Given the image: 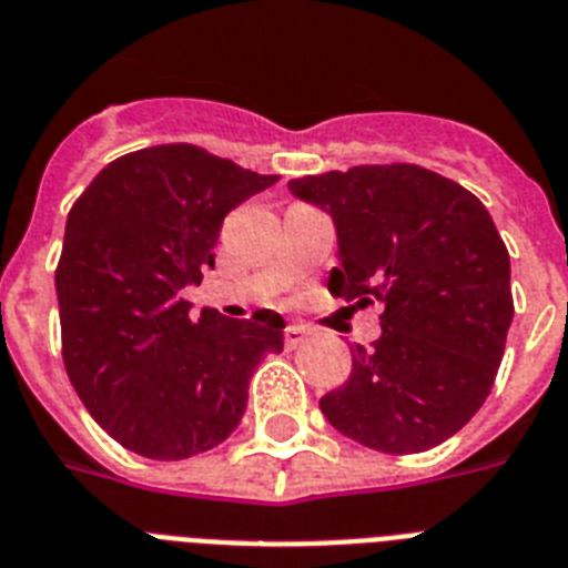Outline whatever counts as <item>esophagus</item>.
<instances>
[{
    "label": "esophagus",
    "mask_w": 568,
    "mask_h": 568,
    "mask_svg": "<svg viewBox=\"0 0 568 568\" xmlns=\"http://www.w3.org/2000/svg\"><path fill=\"white\" fill-rule=\"evenodd\" d=\"M306 338H308V329H306V326H300V324L285 326L283 341H285V347H288V349L303 347V344H306Z\"/></svg>",
    "instance_id": "34e87169"
}]
</instances>
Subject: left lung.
<instances>
[{"label":"left lung","instance_id":"obj_1","mask_svg":"<svg viewBox=\"0 0 568 568\" xmlns=\"http://www.w3.org/2000/svg\"><path fill=\"white\" fill-rule=\"evenodd\" d=\"M338 230L332 297L379 300L382 338L356 347L321 412L362 446L412 455L444 444L490 396L514 294L510 256L469 189L414 163L288 180Z\"/></svg>","mask_w":568,"mask_h":568}]
</instances>
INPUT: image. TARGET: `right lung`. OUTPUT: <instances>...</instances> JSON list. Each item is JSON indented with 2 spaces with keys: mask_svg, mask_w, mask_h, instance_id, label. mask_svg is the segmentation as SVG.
<instances>
[{
  "mask_svg": "<svg viewBox=\"0 0 568 568\" xmlns=\"http://www.w3.org/2000/svg\"><path fill=\"white\" fill-rule=\"evenodd\" d=\"M233 160L172 142L108 163L67 219L54 288L69 382L124 449L183 460L227 440L285 321L189 317L180 292L215 265L233 206L276 183Z\"/></svg>",
  "mask_w": 568,
  "mask_h": 568,
  "instance_id": "1",
  "label": "right lung"
}]
</instances>
